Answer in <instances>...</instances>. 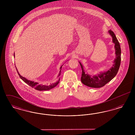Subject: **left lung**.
I'll return each instance as SVG.
<instances>
[{"label": "left lung", "instance_id": "left-lung-1", "mask_svg": "<svg viewBox=\"0 0 135 135\" xmlns=\"http://www.w3.org/2000/svg\"><path fill=\"white\" fill-rule=\"evenodd\" d=\"M109 33L112 37L113 42L115 44L116 58L114 61V64L111 68L107 72L101 73L97 76H94L92 77V76L85 73L83 65L79 62L82 69L81 81L83 84L86 86L95 88L102 87L115 76L119 70L121 62L120 46L114 32L110 30L109 31Z\"/></svg>", "mask_w": 135, "mask_h": 135}]
</instances>
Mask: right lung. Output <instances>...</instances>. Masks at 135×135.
Segmentation results:
<instances>
[{
	"label": "right lung",
	"mask_w": 135,
	"mask_h": 135,
	"mask_svg": "<svg viewBox=\"0 0 135 135\" xmlns=\"http://www.w3.org/2000/svg\"><path fill=\"white\" fill-rule=\"evenodd\" d=\"M14 56H15V53H14ZM62 68V66L61 67V69ZM17 69V68H16ZM17 72L19 75L20 78L25 83L27 84H28L29 85H30V86H31L33 88H35V89L36 90H51V89L54 88V87H55L57 85V84H59V81H60V79L59 80H58L57 82H56V83H54V84H51V85H42V84H39L38 83H35V82H34V81H30V80H29L28 79H27L25 77H23L18 72V71L17 70ZM61 71L60 72V74H59V75H60V72H61Z\"/></svg>",
	"instance_id": "right-lung-1"
}]
</instances>
